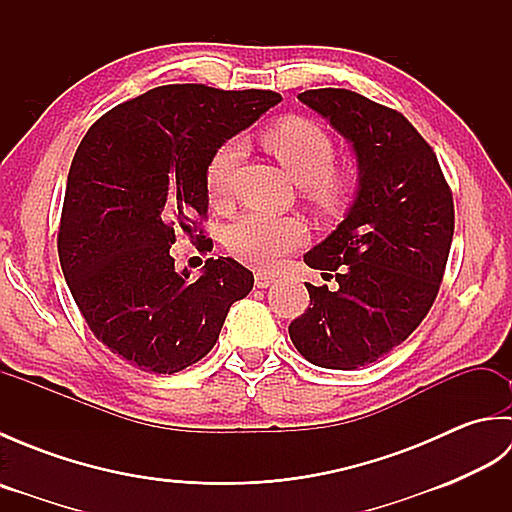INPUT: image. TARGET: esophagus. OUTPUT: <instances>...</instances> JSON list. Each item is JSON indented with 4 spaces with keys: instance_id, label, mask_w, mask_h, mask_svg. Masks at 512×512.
Instances as JSON below:
<instances>
[{
    "instance_id": "obj_1",
    "label": "esophagus",
    "mask_w": 512,
    "mask_h": 512,
    "mask_svg": "<svg viewBox=\"0 0 512 512\" xmlns=\"http://www.w3.org/2000/svg\"><path fill=\"white\" fill-rule=\"evenodd\" d=\"M275 281H277V277L270 275V273H257L255 275V286L257 288H268V286H273Z\"/></svg>"
}]
</instances>
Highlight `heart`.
Listing matches in <instances>:
<instances>
[{
	"mask_svg": "<svg viewBox=\"0 0 512 512\" xmlns=\"http://www.w3.org/2000/svg\"><path fill=\"white\" fill-rule=\"evenodd\" d=\"M264 147L277 158L288 176L303 187L306 198L321 211H334L350 191V173L332 167L334 145L325 129L308 118L290 116L262 134ZM242 145L226 140L206 165V191L213 202L226 198ZM303 239L306 228L295 217L246 213L228 228L231 253L255 268H275Z\"/></svg>",
	"mask_w": 512,
	"mask_h": 512,
	"instance_id": "b5f03b06",
	"label": "heart"
}]
</instances>
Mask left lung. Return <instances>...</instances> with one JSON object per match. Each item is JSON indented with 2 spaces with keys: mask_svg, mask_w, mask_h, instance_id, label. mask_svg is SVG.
<instances>
[{
  "mask_svg": "<svg viewBox=\"0 0 512 512\" xmlns=\"http://www.w3.org/2000/svg\"><path fill=\"white\" fill-rule=\"evenodd\" d=\"M299 101L352 145L358 189L343 222L303 255L334 273L312 286L290 339L310 363L356 369L389 354L436 301L453 239V195L438 158L396 110L350 90H308Z\"/></svg>",
  "mask_w": 512,
  "mask_h": 512,
  "instance_id": "left-lung-1",
  "label": "left lung"
}]
</instances>
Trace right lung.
Instances as JSON below:
<instances>
[{"mask_svg":"<svg viewBox=\"0 0 512 512\" xmlns=\"http://www.w3.org/2000/svg\"><path fill=\"white\" fill-rule=\"evenodd\" d=\"M279 101L270 90L162 85L83 136L65 187L59 259L85 323L129 365L176 374L198 363L233 303L253 290V273L231 257L206 259L193 279L169 250L209 211L211 156Z\"/></svg>","mask_w":512,"mask_h":512,"instance_id":"add662e5","label":"right lung"}]
</instances>
